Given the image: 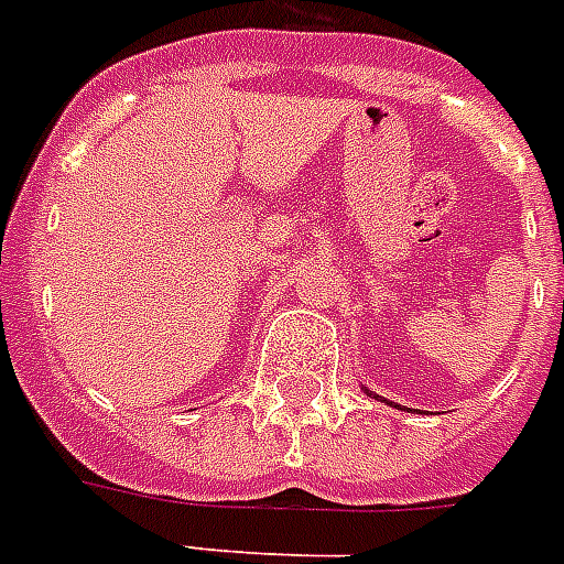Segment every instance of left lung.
<instances>
[{
  "label": "left lung",
  "instance_id": "1",
  "mask_svg": "<svg viewBox=\"0 0 564 564\" xmlns=\"http://www.w3.org/2000/svg\"><path fill=\"white\" fill-rule=\"evenodd\" d=\"M362 389H366V395H368V398H378V401H383V404H389V408H395V410H410V408H401V404H395V401H387V398L375 395V392H371V389H368V387H362Z\"/></svg>",
  "mask_w": 564,
  "mask_h": 564
}]
</instances>
